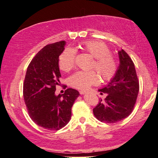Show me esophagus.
Segmentation results:
<instances>
[{"instance_id": "34e87169", "label": "esophagus", "mask_w": 158, "mask_h": 158, "mask_svg": "<svg viewBox=\"0 0 158 158\" xmlns=\"http://www.w3.org/2000/svg\"><path fill=\"white\" fill-rule=\"evenodd\" d=\"M86 92V91H84V90H80V91H79L80 94H84Z\"/></svg>"}]
</instances>
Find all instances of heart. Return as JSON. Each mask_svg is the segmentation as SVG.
Segmentation results:
<instances>
[{"instance_id":"obj_1","label":"heart","mask_w":158,"mask_h":158,"mask_svg":"<svg viewBox=\"0 0 158 158\" xmlns=\"http://www.w3.org/2000/svg\"><path fill=\"white\" fill-rule=\"evenodd\" d=\"M80 48L83 52L94 58L91 68L96 70L104 81H109L114 78L118 69V63L116 58L111 54L110 48L106 44L97 41H86L80 44ZM76 55L74 49L65 48L59 58L60 69L66 72L72 70L75 66ZM99 81L98 74L93 71H79L74 73L69 79L70 85L79 89L89 87L98 84Z\"/></svg>"}]
</instances>
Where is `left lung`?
<instances>
[{
  "instance_id": "1",
  "label": "left lung",
  "mask_w": 158,
  "mask_h": 158,
  "mask_svg": "<svg viewBox=\"0 0 158 158\" xmlns=\"http://www.w3.org/2000/svg\"><path fill=\"white\" fill-rule=\"evenodd\" d=\"M119 66L115 77L99 92L106 93L93 109L94 116L106 123H116L132 113L139 92V81L135 64L123 49L118 52Z\"/></svg>"
}]
</instances>
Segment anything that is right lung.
Returning <instances> with one entry per match:
<instances>
[{
    "label": "right lung",
    "mask_w": 158,
    "mask_h": 158,
    "mask_svg": "<svg viewBox=\"0 0 158 158\" xmlns=\"http://www.w3.org/2000/svg\"><path fill=\"white\" fill-rule=\"evenodd\" d=\"M65 41L48 44L33 58L23 82V98L33 121L48 130H59L72 117V107L79 97L77 90L69 88L64 94L55 95L60 83L59 57Z\"/></svg>",
    "instance_id": "right-lung-1"
}]
</instances>
